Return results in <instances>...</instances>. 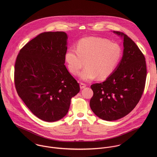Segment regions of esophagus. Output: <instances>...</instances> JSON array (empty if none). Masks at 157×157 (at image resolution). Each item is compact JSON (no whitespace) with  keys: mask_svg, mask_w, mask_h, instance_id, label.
<instances>
[{"mask_svg":"<svg viewBox=\"0 0 157 157\" xmlns=\"http://www.w3.org/2000/svg\"><path fill=\"white\" fill-rule=\"evenodd\" d=\"M80 89H83V88H85L86 86V85L83 83H80Z\"/></svg>","mask_w":157,"mask_h":157,"instance_id":"obj_1","label":"esophagus"}]
</instances>
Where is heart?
<instances>
[{
	"label": "heart",
	"instance_id": "b5f03b06",
	"mask_svg": "<svg viewBox=\"0 0 157 157\" xmlns=\"http://www.w3.org/2000/svg\"><path fill=\"white\" fill-rule=\"evenodd\" d=\"M122 56L119 44L97 37H88L79 40L76 49L69 48L65 53V61L69 72L77 75L80 73L83 81H90L96 77L105 80L111 76L118 66Z\"/></svg>",
	"mask_w": 157,
	"mask_h": 157
}]
</instances>
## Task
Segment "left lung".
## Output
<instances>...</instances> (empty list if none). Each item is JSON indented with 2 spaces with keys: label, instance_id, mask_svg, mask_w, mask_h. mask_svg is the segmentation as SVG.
Returning <instances> with one entry per match:
<instances>
[{
  "label": "left lung",
  "instance_id": "left-lung-1",
  "mask_svg": "<svg viewBox=\"0 0 157 157\" xmlns=\"http://www.w3.org/2000/svg\"><path fill=\"white\" fill-rule=\"evenodd\" d=\"M123 56L118 67L106 80L90 86L94 94L90 107L99 118L113 121L131 112L144 90L147 69L145 57L134 42L123 33Z\"/></svg>",
  "mask_w": 157,
  "mask_h": 157
}]
</instances>
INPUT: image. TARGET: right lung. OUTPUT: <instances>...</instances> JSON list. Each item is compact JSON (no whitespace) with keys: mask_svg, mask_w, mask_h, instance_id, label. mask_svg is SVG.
Segmentation results:
<instances>
[{"mask_svg":"<svg viewBox=\"0 0 157 157\" xmlns=\"http://www.w3.org/2000/svg\"><path fill=\"white\" fill-rule=\"evenodd\" d=\"M67 39L62 31L40 33L23 47L16 60L17 92L32 113L45 121L65 117L71 99L80 91L64 65Z\"/></svg>","mask_w":157,"mask_h":157,"instance_id":"obj_1","label":"right lung"}]
</instances>
